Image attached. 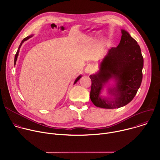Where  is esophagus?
Listing matches in <instances>:
<instances>
[{"label": "esophagus", "mask_w": 160, "mask_h": 160, "mask_svg": "<svg viewBox=\"0 0 160 160\" xmlns=\"http://www.w3.org/2000/svg\"><path fill=\"white\" fill-rule=\"evenodd\" d=\"M92 72V67L91 66H88L85 68V72L87 73H90Z\"/></svg>", "instance_id": "obj_1"}]
</instances>
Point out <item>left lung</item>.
Segmentation results:
<instances>
[{"label": "left lung", "mask_w": 160, "mask_h": 160, "mask_svg": "<svg viewBox=\"0 0 160 160\" xmlns=\"http://www.w3.org/2000/svg\"><path fill=\"white\" fill-rule=\"evenodd\" d=\"M122 33L120 43L108 51L99 73L90 76V98L99 108L113 109L127 105L133 99L142 82L144 59L140 46L127 32L122 30ZM111 78H116L118 83L110 92L116 97L109 102L100 97V93L103 85Z\"/></svg>", "instance_id": "obj_1"}]
</instances>
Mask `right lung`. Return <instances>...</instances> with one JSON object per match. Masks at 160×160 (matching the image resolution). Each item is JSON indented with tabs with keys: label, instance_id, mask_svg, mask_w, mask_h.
Returning a JSON list of instances; mask_svg holds the SVG:
<instances>
[{
	"label": "right lung",
	"instance_id": "right-lung-1",
	"mask_svg": "<svg viewBox=\"0 0 160 160\" xmlns=\"http://www.w3.org/2000/svg\"><path fill=\"white\" fill-rule=\"evenodd\" d=\"M32 37V35H31V36H29V37H26V38H25L23 40H22V41H21V43H20V45H19V48H18V51H17V52H16V55H15V58H14V65L16 64V60H17V58H18V53H19V48H21V45H22V43H23L25 41H26L27 40H28V39H29L30 38H31ZM80 77H81V76H79L76 80H75V83L80 78Z\"/></svg>",
	"mask_w": 160,
	"mask_h": 160
}]
</instances>
